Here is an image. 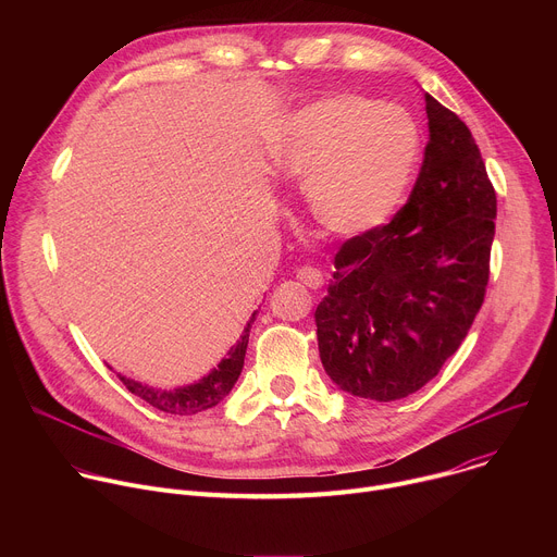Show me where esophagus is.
I'll use <instances>...</instances> for the list:
<instances>
[{
  "mask_svg": "<svg viewBox=\"0 0 557 557\" xmlns=\"http://www.w3.org/2000/svg\"><path fill=\"white\" fill-rule=\"evenodd\" d=\"M297 280L301 282V284H306L308 288H320L322 284H324V275H322V271H317V269H312V267H301V269H297Z\"/></svg>",
  "mask_w": 557,
  "mask_h": 557,
  "instance_id": "esophagus-1",
  "label": "esophagus"
}]
</instances>
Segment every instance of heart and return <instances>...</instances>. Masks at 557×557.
Instances as JSON below:
<instances>
[{
  "instance_id": "1",
  "label": "heart",
  "mask_w": 557,
  "mask_h": 557,
  "mask_svg": "<svg viewBox=\"0 0 557 557\" xmlns=\"http://www.w3.org/2000/svg\"><path fill=\"white\" fill-rule=\"evenodd\" d=\"M421 149V129L404 108L335 92L282 119L269 143V161L280 183L301 185L317 228L352 240L399 211Z\"/></svg>"
}]
</instances>
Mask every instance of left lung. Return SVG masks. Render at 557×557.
Here are the masks:
<instances>
[{"instance_id": "1", "label": "left lung", "mask_w": 557, "mask_h": 557, "mask_svg": "<svg viewBox=\"0 0 557 557\" xmlns=\"http://www.w3.org/2000/svg\"><path fill=\"white\" fill-rule=\"evenodd\" d=\"M430 140L408 205L352 237L314 310L326 374L359 399H404L458 350L485 299L496 191L469 127L425 92Z\"/></svg>"}]
</instances>
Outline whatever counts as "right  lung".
<instances>
[{"mask_svg":"<svg viewBox=\"0 0 557 557\" xmlns=\"http://www.w3.org/2000/svg\"><path fill=\"white\" fill-rule=\"evenodd\" d=\"M256 314H258V310H253L251 320L245 326V333H243L240 342L231 346L226 357L220 359V363L213 370H209L202 379H198L189 385L161 389V387H153V385L134 381V379H129L121 372L116 376L123 381V385L132 394L138 396V399H143L145 404H149L151 408L161 410V412H168V414H174V417H191V414L211 410L220 401L226 399L228 392L233 389V385L237 381V376H240V372H243L245 355H247V346H249V333H251V326L256 322Z\"/></svg>","mask_w":557,"mask_h":557,"instance_id":"right-lung-1","label":"right lung"}]
</instances>
